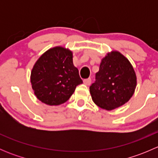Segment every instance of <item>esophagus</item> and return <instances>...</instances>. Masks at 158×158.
Masks as SVG:
<instances>
[{
    "instance_id": "34e87169",
    "label": "esophagus",
    "mask_w": 158,
    "mask_h": 158,
    "mask_svg": "<svg viewBox=\"0 0 158 158\" xmlns=\"http://www.w3.org/2000/svg\"><path fill=\"white\" fill-rule=\"evenodd\" d=\"M83 82H84V84H85V85H89L91 84V82H92V79H91L90 78H89V79H84Z\"/></svg>"
}]
</instances>
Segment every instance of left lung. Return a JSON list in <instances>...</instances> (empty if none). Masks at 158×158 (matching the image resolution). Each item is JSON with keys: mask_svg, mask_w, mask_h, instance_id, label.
I'll list each match as a JSON object with an SVG mask.
<instances>
[{"mask_svg": "<svg viewBox=\"0 0 158 158\" xmlns=\"http://www.w3.org/2000/svg\"><path fill=\"white\" fill-rule=\"evenodd\" d=\"M136 85V74L129 60L118 51H111L102 60L89 90L95 105L111 111L128 102Z\"/></svg>", "mask_w": 158, "mask_h": 158, "instance_id": "1", "label": "left lung"}]
</instances>
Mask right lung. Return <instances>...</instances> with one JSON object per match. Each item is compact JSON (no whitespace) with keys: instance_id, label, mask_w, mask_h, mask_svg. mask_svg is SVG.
Masks as SVG:
<instances>
[{"instance_id":"obj_1","label":"right lung","mask_w":158,"mask_h":158,"mask_svg":"<svg viewBox=\"0 0 158 158\" xmlns=\"http://www.w3.org/2000/svg\"><path fill=\"white\" fill-rule=\"evenodd\" d=\"M30 82L40 101L59 106L69 99L82 80L73 65L72 51L56 47L46 51L35 63Z\"/></svg>"}]
</instances>
